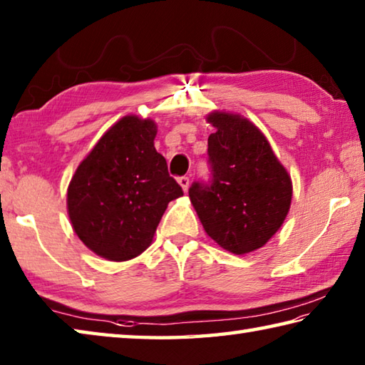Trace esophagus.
<instances>
[{
  "label": "esophagus",
  "instance_id": "34e87169",
  "mask_svg": "<svg viewBox=\"0 0 365 365\" xmlns=\"http://www.w3.org/2000/svg\"><path fill=\"white\" fill-rule=\"evenodd\" d=\"M178 183H180V187L183 188V191H187L190 187V177L183 175V177H178Z\"/></svg>",
  "mask_w": 365,
  "mask_h": 365
}]
</instances>
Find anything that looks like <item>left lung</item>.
Wrapping results in <instances>:
<instances>
[{"label": "left lung", "mask_w": 365, "mask_h": 365, "mask_svg": "<svg viewBox=\"0 0 365 365\" xmlns=\"http://www.w3.org/2000/svg\"><path fill=\"white\" fill-rule=\"evenodd\" d=\"M207 182L188 195L212 240L236 255L264 246L281 228L292 201V182L264 135L231 113L209 115Z\"/></svg>", "instance_id": "8db88e82"}]
</instances>
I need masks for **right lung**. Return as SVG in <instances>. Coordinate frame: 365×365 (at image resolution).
I'll use <instances>...</instances> for the list:
<instances>
[{
  "mask_svg": "<svg viewBox=\"0 0 365 365\" xmlns=\"http://www.w3.org/2000/svg\"><path fill=\"white\" fill-rule=\"evenodd\" d=\"M156 124L124 116L78 165L68 187V215L86 246L111 262L147 249L168 204L183 195L155 148Z\"/></svg>",
  "mask_w": 365,
  "mask_h": 365,
  "instance_id": "add662e5",
  "label": "right lung"
}]
</instances>
